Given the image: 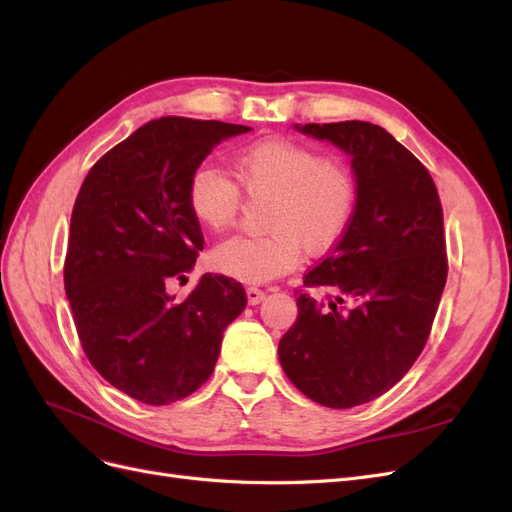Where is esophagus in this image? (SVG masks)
Here are the masks:
<instances>
[{"label":"esophagus","mask_w":512,"mask_h":512,"mask_svg":"<svg viewBox=\"0 0 512 512\" xmlns=\"http://www.w3.org/2000/svg\"><path fill=\"white\" fill-rule=\"evenodd\" d=\"M245 292H247V301H250V305H258L262 299L267 297V292L256 288V286H250Z\"/></svg>","instance_id":"34e87169"}]
</instances>
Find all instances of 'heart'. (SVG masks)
<instances>
[{
    "label": "heart",
    "mask_w": 512,
    "mask_h": 512,
    "mask_svg": "<svg viewBox=\"0 0 512 512\" xmlns=\"http://www.w3.org/2000/svg\"><path fill=\"white\" fill-rule=\"evenodd\" d=\"M230 166L245 192L271 196L267 235H235L211 250V267L239 282H271L297 267L303 250L329 252L354 218L359 190L352 170L312 145L260 138L235 151ZM188 209L200 226L220 232L237 218L239 188L224 170L200 164L188 181Z\"/></svg>",
    "instance_id": "1"
}]
</instances>
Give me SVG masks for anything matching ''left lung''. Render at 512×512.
I'll use <instances>...</instances> for the list:
<instances>
[{
    "mask_svg": "<svg viewBox=\"0 0 512 512\" xmlns=\"http://www.w3.org/2000/svg\"><path fill=\"white\" fill-rule=\"evenodd\" d=\"M294 128L348 153L359 200L344 237L303 280L329 294H299L277 352L303 395L344 410L389 391L427 344L448 273L442 205L427 168L384 128Z\"/></svg>",
    "mask_w": 512,
    "mask_h": 512,
    "instance_id": "8db88e82",
    "label": "left lung"
}]
</instances>
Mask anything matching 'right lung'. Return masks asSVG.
Masks as SVG:
<instances>
[{
  "label": "right lung",
  "instance_id": "add662e5",
  "mask_svg": "<svg viewBox=\"0 0 512 512\" xmlns=\"http://www.w3.org/2000/svg\"><path fill=\"white\" fill-rule=\"evenodd\" d=\"M252 128L160 117L91 166L70 220L64 284L89 363L115 389L166 406L203 386L222 335L247 305L226 275L205 273L185 299L203 232L188 209L194 168L226 138Z\"/></svg>",
  "mask_w": 512,
  "mask_h": 512
}]
</instances>
